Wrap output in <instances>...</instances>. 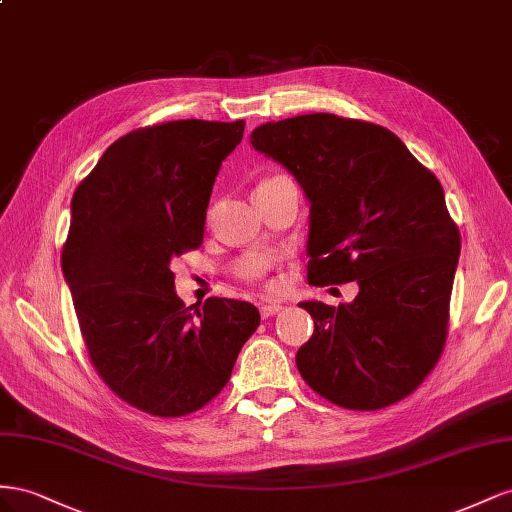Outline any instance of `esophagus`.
Segmentation results:
<instances>
[{"mask_svg":"<svg viewBox=\"0 0 512 512\" xmlns=\"http://www.w3.org/2000/svg\"><path fill=\"white\" fill-rule=\"evenodd\" d=\"M283 311V302H264L259 306V313L261 317H272L276 313Z\"/></svg>","mask_w":512,"mask_h":512,"instance_id":"esophagus-1","label":"esophagus"}]
</instances>
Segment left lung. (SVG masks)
<instances>
[{"label": "left lung", "mask_w": 512, "mask_h": 512, "mask_svg": "<svg viewBox=\"0 0 512 512\" xmlns=\"http://www.w3.org/2000/svg\"><path fill=\"white\" fill-rule=\"evenodd\" d=\"M311 203V285L356 281L349 304L300 302L315 321L296 354L302 379L347 410L412 394L442 356L461 233L444 188L388 128L332 113L253 130Z\"/></svg>", "instance_id": "left-lung-1"}]
</instances>
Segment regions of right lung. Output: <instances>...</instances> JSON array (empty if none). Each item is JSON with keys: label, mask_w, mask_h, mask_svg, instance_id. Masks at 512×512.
<instances>
[{"label": "right lung", "mask_w": 512, "mask_h": 512, "mask_svg": "<svg viewBox=\"0 0 512 512\" xmlns=\"http://www.w3.org/2000/svg\"><path fill=\"white\" fill-rule=\"evenodd\" d=\"M244 120H175L111 143L70 201L64 279L87 354L122 401L152 416L201 410L259 326L251 302L184 306L171 261L199 248L212 186Z\"/></svg>", "instance_id": "obj_1"}]
</instances>
